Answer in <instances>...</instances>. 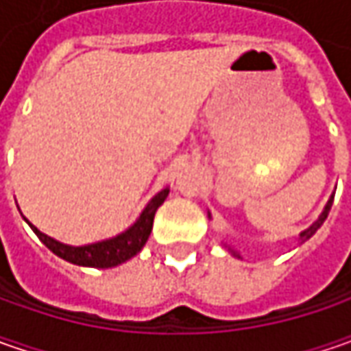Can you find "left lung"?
Instances as JSON below:
<instances>
[{"instance_id":"obj_1","label":"left lung","mask_w":351,"mask_h":351,"mask_svg":"<svg viewBox=\"0 0 351 351\" xmlns=\"http://www.w3.org/2000/svg\"><path fill=\"white\" fill-rule=\"evenodd\" d=\"M332 201H334V195L330 197V199H328V203H326V207H324V210H322V213H320V217H318L317 221H315V223L311 224V226H308V228H306V230H303V232H301V234H299V238H301V242H304V240H308V238H311V236L315 234V232H317L318 228H320V226H322V223H324V221H326V217H328V213H330V207H332ZM210 217V215H209ZM228 252H230V254H232V256H238V254H236V250H228Z\"/></svg>"}]
</instances>
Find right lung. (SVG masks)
<instances>
[{"mask_svg":"<svg viewBox=\"0 0 351 351\" xmlns=\"http://www.w3.org/2000/svg\"><path fill=\"white\" fill-rule=\"evenodd\" d=\"M169 189H162L158 195L150 199V203L144 207L141 213V217L136 219V223L132 224L130 228H127L125 232L117 234L115 238L109 240H101L95 244H86V246H68L62 244L58 240L50 238L45 232H40L36 226L31 224V228L34 230V234L40 238V242L47 246L50 252H54L58 258L66 260V262L75 263V265H86V267H115L119 263L127 262L132 256H136L142 250V246L146 244L148 236L152 232V223H154V215L158 207L166 201Z\"/></svg>","mask_w":351,"mask_h":351,"instance_id":"obj_1","label":"right lung"}]
</instances>
